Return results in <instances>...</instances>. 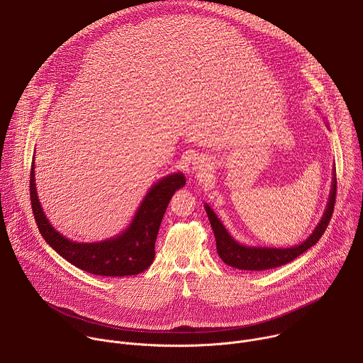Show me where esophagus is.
Returning <instances> with one entry per match:
<instances>
[{"label":"esophagus","instance_id":"1","mask_svg":"<svg viewBox=\"0 0 363 363\" xmlns=\"http://www.w3.org/2000/svg\"><path fill=\"white\" fill-rule=\"evenodd\" d=\"M195 169H199V171H203L205 169V165L202 162H195Z\"/></svg>","mask_w":363,"mask_h":363}]
</instances>
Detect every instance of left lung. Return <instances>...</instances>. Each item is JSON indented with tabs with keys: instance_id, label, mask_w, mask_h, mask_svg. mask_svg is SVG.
I'll return each mask as SVG.
<instances>
[{
	"instance_id": "1",
	"label": "left lung",
	"mask_w": 363,
	"mask_h": 363,
	"mask_svg": "<svg viewBox=\"0 0 363 363\" xmlns=\"http://www.w3.org/2000/svg\"><path fill=\"white\" fill-rule=\"evenodd\" d=\"M336 169H333V182H332V191L329 196V202L326 206V211L315 228V231L310 234V237L294 247L290 248H267V247H245L238 244L224 228L223 223L218 220V217L214 214V211L208 205H205L206 216H208L210 224L213 227L216 241H217V252L221 260L228 264L230 267L238 269V270H250V272H262V270H270L280 266H284L294 258H297L300 254L307 251L310 247L315 245L323 233L326 231L333 208L336 202Z\"/></svg>"
}]
</instances>
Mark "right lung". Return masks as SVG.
<instances>
[{"label": "right lung", "instance_id": "right-lung-1", "mask_svg": "<svg viewBox=\"0 0 363 363\" xmlns=\"http://www.w3.org/2000/svg\"><path fill=\"white\" fill-rule=\"evenodd\" d=\"M185 185L184 174H172L155 184L130 225L121 235L100 242H73L57 233L45 218L37 198L34 182V162L30 172V199L37 227L50 247L77 269L94 276L123 277L145 272L155 258V241L177 189Z\"/></svg>", "mask_w": 363, "mask_h": 363}]
</instances>
